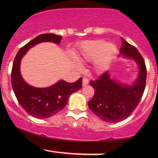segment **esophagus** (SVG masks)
I'll list each match as a JSON object with an SVG mask.
<instances>
[{
  "label": "esophagus",
  "instance_id": "1",
  "mask_svg": "<svg viewBox=\"0 0 158 158\" xmlns=\"http://www.w3.org/2000/svg\"><path fill=\"white\" fill-rule=\"evenodd\" d=\"M88 84V79H87V78H83L82 79V85L83 86H85V85H87Z\"/></svg>",
  "mask_w": 158,
  "mask_h": 158
}]
</instances>
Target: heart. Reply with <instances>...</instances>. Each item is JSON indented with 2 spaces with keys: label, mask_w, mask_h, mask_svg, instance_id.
<instances>
[{
  "label": "heart",
  "mask_w": 158,
  "mask_h": 158,
  "mask_svg": "<svg viewBox=\"0 0 158 158\" xmlns=\"http://www.w3.org/2000/svg\"><path fill=\"white\" fill-rule=\"evenodd\" d=\"M117 51V46L113 43H106L102 39L93 40L81 43L75 57L81 61H94V71L100 74L106 71Z\"/></svg>",
  "instance_id": "1"
}]
</instances>
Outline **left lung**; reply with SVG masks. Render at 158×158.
Here are the masks:
<instances>
[{"instance_id": "1", "label": "left lung", "mask_w": 158, "mask_h": 158, "mask_svg": "<svg viewBox=\"0 0 158 158\" xmlns=\"http://www.w3.org/2000/svg\"><path fill=\"white\" fill-rule=\"evenodd\" d=\"M119 52L124 58H131L139 66V73L133 85H126L110 78L106 72L90 85L94 96L88 102V107L99 118L108 123H118L126 119L138 106L146 88V67L143 56L135 47L123 38Z\"/></svg>"}]
</instances>
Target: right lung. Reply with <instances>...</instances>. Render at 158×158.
Masks as SVG:
<instances>
[{"instance_id":"1","label":"right lung","mask_w":158,"mask_h":158,"mask_svg":"<svg viewBox=\"0 0 158 158\" xmlns=\"http://www.w3.org/2000/svg\"><path fill=\"white\" fill-rule=\"evenodd\" d=\"M62 36L45 33L36 36L22 47L16 54L11 73V81L14 93L19 104L30 115L38 119H44L55 115L64 108L70 94L82 86V79L69 83L59 80L48 88H35L28 85L21 74V60L27 51L41 42L59 44Z\"/></svg>"}]
</instances>
